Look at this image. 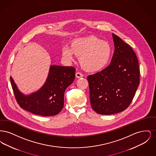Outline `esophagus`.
<instances>
[{
    "label": "esophagus",
    "mask_w": 156,
    "mask_h": 156,
    "mask_svg": "<svg viewBox=\"0 0 156 156\" xmlns=\"http://www.w3.org/2000/svg\"><path fill=\"white\" fill-rule=\"evenodd\" d=\"M75 76H76V78H81L83 77V74H82L81 73H79V72H77L76 74H75Z\"/></svg>",
    "instance_id": "1"
}]
</instances>
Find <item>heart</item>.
<instances>
[{
  "label": "heart",
  "instance_id": "heart-1",
  "mask_svg": "<svg viewBox=\"0 0 156 156\" xmlns=\"http://www.w3.org/2000/svg\"><path fill=\"white\" fill-rule=\"evenodd\" d=\"M62 54L68 62L74 61L76 55L80 56L82 67L89 72H97L109 62L112 48L108 42L95 36H88L75 40L71 46L64 45Z\"/></svg>",
  "mask_w": 156,
  "mask_h": 156
}]
</instances>
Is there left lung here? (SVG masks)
I'll list each match as a JSON object with an SVG mask.
<instances>
[{"label":"left lung","instance_id":"obj_1","mask_svg":"<svg viewBox=\"0 0 156 156\" xmlns=\"http://www.w3.org/2000/svg\"><path fill=\"white\" fill-rule=\"evenodd\" d=\"M115 51L109 66L87 77L92 109L109 115L125 111L139 85L140 71L132 48L112 33Z\"/></svg>","mask_w":156,"mask_h":156}]
</instances>
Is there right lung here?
<instances>
[{
    "label": "right lung",
    "instance_id": "1",
    "mask_svg": "<svg viewBox=\"0 0 156 156\" xmlns=\"http://www.w3.org/2000/svg\"><path fill=\"white\" fill-rule=\"evenodd\" d=\"M75 74L74 67L51 66L44 84L27 95L18 89L12 76L10 80L20 108L37 115L51 116L58 114L62 109L65 90L74 81Z\"/></svg>",
    "mask_w": 156,
    "mask_h": 156
}]
</instances>
